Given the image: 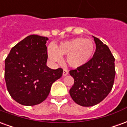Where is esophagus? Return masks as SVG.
<instances>
[{
    "instance_id": "34e87169",
    "label": "esophagus",
    "mask_w": 127,
    "mask_h": 127,
    "mask_svg": "<svg viewBox=\"0 0 127 127\" xmlns=\"http://www.w3.org/2000/svg\"><path fill=\"white\" fill-rule=\"evenodd\" d=\"M68 73H69L68 71H67L66 69H63V76H66V75H68Z\"/></svg>"
}]
</instances>
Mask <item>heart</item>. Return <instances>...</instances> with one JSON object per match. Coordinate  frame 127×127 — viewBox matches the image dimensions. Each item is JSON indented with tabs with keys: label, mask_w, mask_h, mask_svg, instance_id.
Wrapping results in <instances>:
<instances>
[{
	"label": "heart",
	"mask_w": 127,
	"mask_h": 127,
	"mask_svg": "<svg viewBox=\"0 0 127 127\" xmlns=\"http://www.w3.org/2000/svg\"><path fill=\"white\" fill-rule=\"evenodd\" d=\"M95 50V44L91 40L78 37L63 42L56 48L50 46L48 56L51 61L61 62V55H66V63L69 66L78 68L88 63L93 56Z\"/></svg>",
	"instance_id": "heart-1"
}]
</instances>
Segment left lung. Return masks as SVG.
<instances>
[{
	"label": "left lung",
	"mask_w": 127,
	"mask_h": 127,
	"mask_svg": "<svg viewBox=\"0 0 127 127\" xmlns=\"http://www.w3.org/2000/svg\"><path fill=\"white\" fill-rule=\"evenodd\" d=\"M93 37L96 44L93 58L85 65L69 71L74 79L69 94L76 103L84 107L95 105L108 95L116 74L115 59L109 47Z\"/></svg>",
	"instance_id": "8db88e82"
}]
</instances>
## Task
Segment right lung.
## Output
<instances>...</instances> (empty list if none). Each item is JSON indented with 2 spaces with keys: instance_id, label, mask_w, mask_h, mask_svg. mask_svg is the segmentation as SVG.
Masks as SVG:
<instances>
[{
  "instance_id": "obj_1",
  "label": "right lung",
  "mask_w": 127,
  "mask_h": 127,
  "mask_svg": "<svg viewBox=\"0 0 127 127\" xmlns=\"http://www.w3.org/2000/svg\"><path fill=\"white\" fill-rule=\"evenodd\" d=\"M48 38L36 34L15 45L4 61V79L9 93L18 103L32 106L47 98L51 86L63 70L47 66Z\"/></svg>"
}]
</instances>
